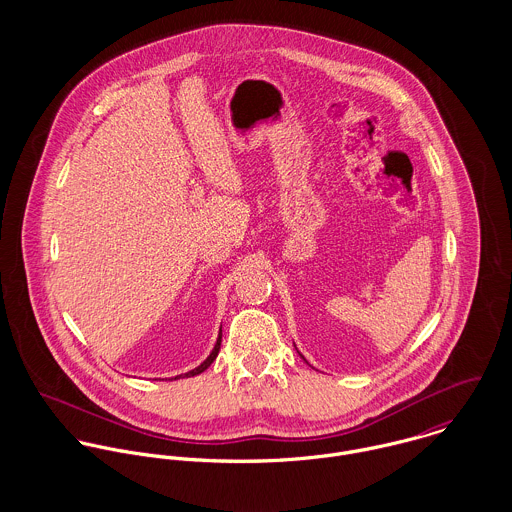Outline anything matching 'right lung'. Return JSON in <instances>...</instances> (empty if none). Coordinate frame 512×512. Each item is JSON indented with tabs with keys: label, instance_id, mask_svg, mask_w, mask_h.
Segmentation results:
<instances>
[{
	"label": "right lung",
	"instance_id": "add662e5",
	"mask_svg": "<svg viewBox=\"0 0 512 512\" xmlns=\"http://www.w3.org/2000/svg\"><path fill=\"white\" fill-rule=\"evenodd\" d=\"M220 339H222V331L219 333V339H217V345H215V349H213V353L201 363V365L197 366V368H193V370H189V372H185V374H179V376H197V374H201L203 370H207L209 366L213 365V361L217 359V355H219L220 351ZM179 376H175V378H179Z\"/></svg>",
	"mask_w": 512,
	"mask_h": 512
}]
</instances>
